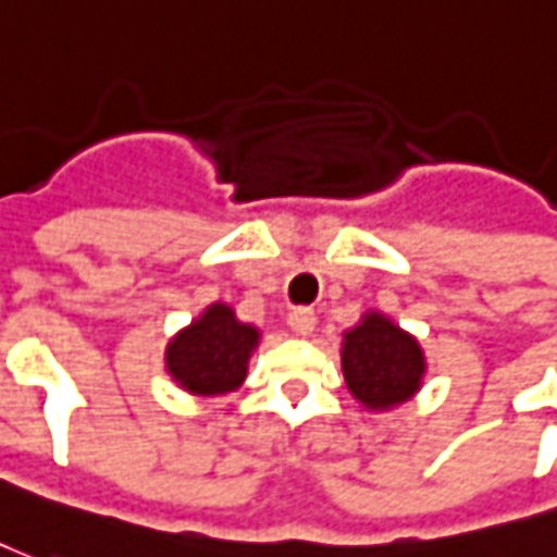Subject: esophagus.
Masks as SVG:
<instances>
[{
    "label": "esophagus",
    "instance_id": "1",
    "mask_svg": "<svg viewBox=\"0 0 557 557\" xmlns=\"http://www.w3.org/2000/svg\"><path fill=\"white\" fill-rule=\"evenodd\" d=\"M289 327L298 336H310L315 331V312L310 307H298V310L289 312Z\"/></svg>",
    "mask_w": 557,
    "mask_h": 557
}]
</instances>
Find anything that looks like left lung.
<instances>
[{"label": "left lung", "instance_id": "left-lung-1", "mask_svg": "<svg viewBox=\"0 0 557 557\" xmlns=\"http://www.w3.org/2000/svg\"><path fill=\"white\" fill-rule=\"evenodd\" d=\"M342 374L366 410H393L410 401L425 377L419 342L381 312H366L342 336Z\"/></svg>", "mask_w": 557, "mask_h": 557}]
</instances>
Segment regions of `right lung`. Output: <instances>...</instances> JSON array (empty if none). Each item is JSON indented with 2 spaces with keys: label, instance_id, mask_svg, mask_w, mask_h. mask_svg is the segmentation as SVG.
Wrapping results in <instances>:
<instances>
[{
  "label": "right lung",
  "instance_id": "right-lung-1",
  "mask_svg": "<svg viewBox=\"0 0 557 557\" xmlns=\"http://www.w3.org/2000/svg\"><path fill=\"white\" fill-rule=\"evenodd\" d=\"M257 345L259 331L253 324L238 321L233 307L212 304L168 342L164 366L191 395H226L245 383L247 360Z\"/></svg>",
  "mask_w": 557,
  "mask_h": 557
}]
</instances>
